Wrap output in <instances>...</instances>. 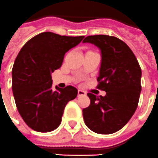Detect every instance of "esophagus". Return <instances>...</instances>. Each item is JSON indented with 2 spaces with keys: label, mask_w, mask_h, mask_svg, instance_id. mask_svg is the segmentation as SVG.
Segmentation results:
<instances>
[{
  "label": "esophagus",
  "mask_w": 158,
  "mask_h": 158,
  "mask_svg": "<svg viewBox=\"0 0 158 158\" xmlns=\"http://www.w3.org/2000/svg\"><path fill=\"white\" fill-rule=\"evenodd\" d=\"M77 95H78V96H81V95H86V93H85L84 91H82V90H80V89H79V90L77 91Z\"/></svg>",
  "instance_id": "obj_1"
}]
</instances>
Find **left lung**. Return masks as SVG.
Listing matches in <instances>:
<instances>
[{"label": "left lung", "instance_id": "left-lung-1", "mask_svg": "<svg viewBox=\"0 0 158 158\" xmlns=\"http://www.w3.org/2000/svg\"><path fill=\"white\" fill-rule=\"evenodd\" d=\"M101 51L98 88L106 96L88 93L90 105L82 110L87 127L97 134L110 135L123 127L137 109L141 92V69L129 47L106 35H89L83 40Z\"/></svg>", "mask_w": 158, "mask_h": 158}]
</instances>
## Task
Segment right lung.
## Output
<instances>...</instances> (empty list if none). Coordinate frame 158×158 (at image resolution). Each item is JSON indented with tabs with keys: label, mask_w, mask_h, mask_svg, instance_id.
<instances>
[{
	"label": "right lung",
	"mask_w": 158,
	"mask_h": 158,
	"mask_svg": "<svg viewBox=\"0 0 158 158\" xmlns=\"http://www.w3.org/2000/svg\"><path fill=\"white\" fill-rule=\"evenodd\" d=\"M83 38L43 32L28 41L17 56L12 70L13 96L20 116L33 130L56 129L66 104L77 96L72 86L52 90L51 74L62 65L65 52Z\"/></svg>",
	"instance_id": "1"
}]
</instances>
